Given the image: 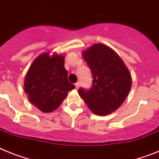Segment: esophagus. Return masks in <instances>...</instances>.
I'll list each match as a JSON object with an SVG mask.
<instances>
[{
    "instance_id": "1",
    "label": "esophagus",
    "mask_w": 159,
    "mask_h": 159,
    "mask_svg": "<svg viewBox=\"0 0 159 159\" xmlns=\"http://www.w3.org/2000/svg\"><path fill=\"white\" fill-rule=\"evenodd\" d=\"M79 86H80V83L79 82L75 83V88H76V89H78L79 88Z\"/></svg>"
}]
</instances>
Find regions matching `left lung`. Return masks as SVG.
Wrapping results in <instances>:
<instances>
[{
	"mask_svg": "<svg viewBox=\"0 0 159 159\" xmlns=\"http://www.w3.org/2000/svg\"><path fill=\"white\" fill-rule=\"evenodd\" d=\"M82 55L91 71L93 81L89 89L80 88L78 93L97 115L111 113L128 95L131 74L116 53L104 44H94Z\"/></svg>",
	"mask_w": 159,
	"mask_h": 159,
	"instance_id": "obj_1",
	"label": "left lung"
}]
</instances>
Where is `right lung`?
<instances>
[{"mask_svg": "<svg viewBox=\"0 0 159 159\" xmlns=\"http://www.w3.org/2000/svg\"><path fill=\"white\" fill-rule=\"evenodd\" d=\"M75 88L68 80L64 67V57L44 53L35 59L24 80V91L28 99L43 112L57 109Z\"/></svg>", "mask_w": 159, "mask_h": 159, "instance_id": "obj_1", "label": "right lung"}]
</instances>
